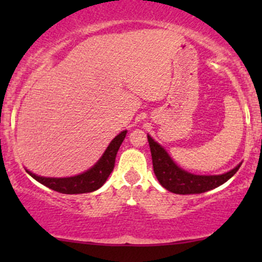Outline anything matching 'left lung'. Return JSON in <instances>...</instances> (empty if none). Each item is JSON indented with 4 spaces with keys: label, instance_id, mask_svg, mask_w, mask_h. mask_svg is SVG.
<instances>
[{
    "label": "left lung",
    "instance_id": "left-lung-1",
    "mask_svg": "<svg viewBox=\"0 0 262 262\" xmlns=\"http://www.w3.org/2000/svg\"><path fill=\"white\" fill-rule=\"evenodd\" d=\"M148 141L151 151L152 159V167L156 179L161 183L162 187H165L167 191L177 194H194V193H203V192L209 191L218 186L223 185L227 182L236 171L239 170L240 165L230 170L229 172L223 173V175L217 176H200L192 175L187 171L180 169L179 166L171 160V158L165 151L164 148H161L156 141H154L150 135H148Z\"/></svg>",
    "mask_w": 262,
    "mask_h": 262
}]
</instances>
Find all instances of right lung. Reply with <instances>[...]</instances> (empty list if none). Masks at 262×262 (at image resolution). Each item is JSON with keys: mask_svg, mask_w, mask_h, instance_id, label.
<instances>
[{"mask_svg": "<svg viewBox=\"0 0 262 262\" xmlns=\"http://www.w3.org/2000/svg\"><path fill=\"white\" fill-rule=\"evenodd\" d=\"M127 130L122 132L121 134L117 135L114 139L111 141L104 154L98 160L95 166L91 167L86 172L74 177H64V179H50V177H40L34 175V173L27 172L31 175L33 179L37 180L41 185L47 186L50 189L60 192L65 194H77V193H87V192L96 191L106 182L108 176L111 175L116 164V156L118 152L119 146L122 141L124 140Z\"/></svg>", "mask_w": 262, "mask_h": 262, "instance_id": "right-lung-1", "label": "right lung"}]
</instances>
